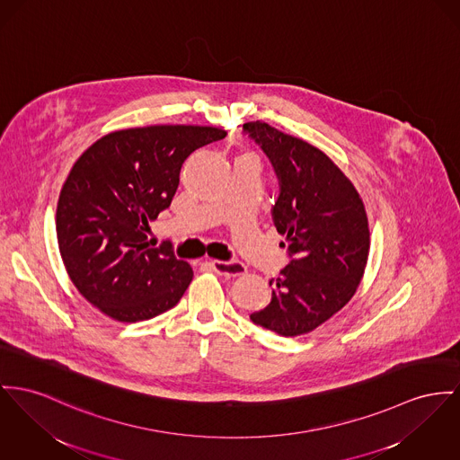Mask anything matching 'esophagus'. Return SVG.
<instances>
[{
	"instance_id": "1",
	"label": "esophagus",
	"mask_w": 460,
	"mask_h": 460,
	"mask_svg": "<svg viewBox=\"0 0 460 460\" xmlns=\"http://www.w3.org/2000/svg\"><path fill=\"white\" fill-rule=\"evenodd\" d=\"M211 267H213L216 274H219V276L239 277L245 274V265L241 261H217V260H215L211 263Z\"/></svg>"
}]
</instances>
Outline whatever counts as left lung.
I'll use <instances>...</instances> for the list:
<instances>
[{
  "mask_svg": "<svg viewBox=\"0 0 460 460\" xmlns=\"http://www.w3.org/2000/svg\"><path fill=\"white\" fill-rule=\"evenodd\" d=\"M279 178L272 208L289 263L270 280L272 300L251 321L282 337L315 330L356 293L367 267L369 228L363 199L335 162L269 123H244Z\"/></svg>",
  "mask_w": 460,
  "mask_h": 460,
  "instance_id": "obj_1",
  "label": "left lung"
}]
</instances>
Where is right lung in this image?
<instances>
[{"instance_id": "add662e5", "label": "right lung", "mask_w": 460, "mask_h": 460, "mask_svg": "<svg viewBox=\"0 0 460 460\" xmlns=\"http://www.w3.org/2000/svg\"><path fill=\"white\" fill-rule=\"evenodd\" d=\"M225 136L200 125L125 128L75 162L58 202V243L67 276L102 314L137 323L181 300L191 267L171 244L148 247L145 232L171 206L184 160Z\"/></svg>"}]
</instances>
